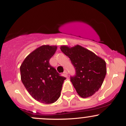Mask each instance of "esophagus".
I'll list each match as a JSON object with an SVG mask.
<instances>
[{"mask_svg": "<svg viewBox=\"0 0 126 126\" xmlns=\"http://www.w3.org/2000/svg\"><path fill=\"white\" fill-rule=\"evenodd\" d=\"M64 73L65 75H66V76H67V75H68V73H67V70H64Z\"/></svg>", "mask_w": 126, "mask_h": 126, "instance_id": "1", "label": "esophagus"}]
</instances>
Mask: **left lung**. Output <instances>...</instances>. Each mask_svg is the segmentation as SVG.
Instances as JSON below:
<instances>
[{"instance_id":"obj_1","label":"left lung","mask_w":126,"mask_h":126,"mask_svg":"<svg viewBox=\"0 0 126 126\" xmlns=\"http://www.w3.org/2000/svg\"><path fill=\"white\" fill-rule=\"evenodd\" d=\"M60 48L75 67L76 73L70 76V80L78 95L87 98L94 94L101 88L106 75L105 62L79 45L72 48L62 46Z\"/></svg>"}]
</instances>
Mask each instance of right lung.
Instances as JSON below:
<instances>
[{
	"mask_svg": "<svg viewBox=\"0 0 126 126\" xmlns=\"http://www.w3.org/2000/svg\"><path fill=\"white\" fill-rule=\"evenodd\" d=\"M56 49L57 46H42L30 53L20 67L24 86L32 98L41 103L56 102L66 79L49 63Z\"/></svg>",
	"mask_w": 126,
	"mask_h": 126,
	"instance_id": "obj_1",
	"label": "right lung"
}]
</instances>
